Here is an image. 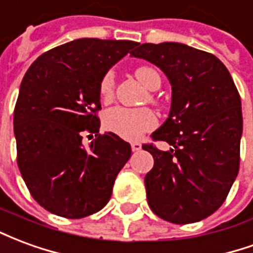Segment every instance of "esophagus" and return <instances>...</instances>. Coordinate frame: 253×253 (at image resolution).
<instances>
[{"label": "esophagus", "mask_w": 253, "mask_h": 253, "mask_svg": "<svg viewBox=\"0 0 253 253\" xmlns=\"http://www.w3.org/2000/svg\"><path fill=\"white\" fill-rule=\"evenodd\" d=\"M131 149H132V152H139V150L142 149V145H141L139 142H132Z\"/></svg>", "instance_id": "esophagus-1"}]
</instances>
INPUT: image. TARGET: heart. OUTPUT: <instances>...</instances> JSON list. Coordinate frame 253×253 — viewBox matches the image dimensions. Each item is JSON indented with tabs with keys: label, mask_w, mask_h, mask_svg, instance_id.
<instances>
[{
	"label": "heart",
	"mask_w": 253,
	"mask_h": 253,
	"mask_svg": "<svg viewBox=\"0 0 253 253\" xmlns=\"http://www.w3.org/2000/svg\"><path fill=\"white\" fill-rule=\"evenodd\" d=\"M135 77L143 86L149 90H156L161 85V78L154 69L141 66L135 69ZM115 80L114 73L108 72L100 83V97L103 101H110L114 97ZM157 119L153 112L148 108H123L115 107L110 110L104 116V126L108 131L114 132L118 137L135 141L142 137L143 132L154 128Z\"/></svg>",
	"instance_id": "1"
}]
</instances>
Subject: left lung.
Segmentation results:
<instances>
[{"label":"left lung","mask_w":253,"mask_h":253,"mask_svg":"<svg viewBox=\"0 0 253 253\" xmlns=\"http://www.w3.org/2000/svg\"><path fill=\"white\" fill-rule=\"evenodd\" d=\"M130 55L160 67L172 86L169 115L152 134L172 149L142 146L154 159L149 206L172 223L198 222L222 205L239 173L243 112L233 78L215 55L183 43L137 44Z\"/></svg>","instance_id":"left-lung-1"}]
</instances>
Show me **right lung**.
<instances>
[{
  "label": "right lung",
  "instance_id": "add662e5",
  "mask_svg": "<svg viewBox=\"0 0 253 253\" xmlns=\"http://www.w3.org/2000/svg\"><path fill=\"white\" fill-rule=\"evenodd\" d=\"M83 38L42 54L25 73L14 107L17 165L31 195L65 218H84L108 203L131 146L99 134L100 83L137 46ZM85 132L96 138L84 147Z\"/></svg>",
  "mask_w": 253,
  "mask_h": 253
}]
</instances>
